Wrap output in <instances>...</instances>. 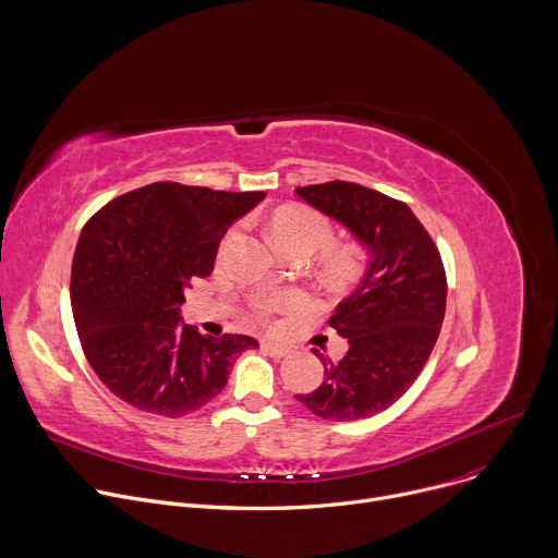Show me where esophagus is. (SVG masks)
<instances>
[{
	"label": "esophagus",
	"mask_w": 558,
	"mask_h": 558,
	"mask_svg": "<svg viewBox=\"0 0 558 558\" xmlns=\"http://www.w3.org/2000/svg\"><path fill=\"white\" fill-rule=\"evenodd\" d=\"M260 347H263L265 353H269V355H274V357H284V355L291 353V347L280 344V342H276V340H263Z\"/></svg>",
	"instance_id": "obj_1"
}]
</instances>
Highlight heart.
I'll list each match as a JSON object with an SVG mask.
<instances>
[{"instance_id": "b5f03b06", "label": "heart", "mask_w": 558, "mask_h": 558, "mask_svg": "<svg viewBox=\"0 0 558 558\" xmlns=\"http://www.w3.org/2000/svg\"><path fill=\"white\" fill-rule=\"evenodd\" d=\"M269 231L280 252L313 254L317 250L327 247L333 238V227L323 214L306 207H295V205L280 207L278 211H274L269 220ZM235 233L238 229L229 231V235L225 238V245L233 241ZM366 267H368V252L362 245L351 243L333 250L327 256L325 276L331 284L342 287L362 278ZM295 302L298 298L293 293L274 291V293L258 295L252 302V311L256 317H260V320H271L274 315L289 311Z\"/></svg>"}]
</instances>
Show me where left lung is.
Instances as JSON below:
<instances>
[{"mask_svg": "<svg viewBox=\"0 0 558 558\" xmlns=\"http://www.w3.org/2000/svg\"><path fill=\"white\" fill-rule=\"evenodd\" d=\"M317 211L342 222L368 252L357 289L338 304L329 325L349 340L325 381L295 395L317 417L364 420L386 411L426 366L446 313V271L430 233L402 201L357 183L298 187Z\"/></svg>", "mask_w": 558, "mask_h": 558, "instance_id": "1", "label": "left lung"}]
</instances>
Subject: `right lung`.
Here are the masks:
<instances>
[{
    "instance_id": "1",
    "label": "right lung",
    "mask_w": 558,
    "mask_h": 558,
    "mask_svg": "<svg viewBox=\"0 0 558 558\" xmlns=\"http://www.w3.org/2000/svg\"><path fill=\"white\" fill-rule=\"evenodd\" d=\"M265 192L151 183L101 207L78 235L70 302L99 379L163 417L198 411L225 388L250 336H203L181 320L192 278L214 269L220 238Z\"/></svg>"
}]
</instances>
